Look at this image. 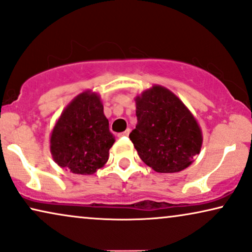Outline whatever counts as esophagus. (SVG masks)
Instances as JSON below:
<instances>
[{
  "mask_svg": "<svg viewBox=\"0 0 252 252\" xmlns=\"http://www.w3.org/2000/svg\"><path fill=\"white\" fill-rule=\"evenodd\" d=\"M129 133H130V129H126V131H123V132L120 133V137H128Z\"/></svg>",
  "mask_w": 252,
  "mask_h": 252,
  "instance_id": "obj_1",
  "label": "esophagus"
}]
</instances>
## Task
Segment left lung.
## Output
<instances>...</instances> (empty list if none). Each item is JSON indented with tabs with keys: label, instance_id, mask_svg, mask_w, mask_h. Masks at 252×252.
<instances>
[{
	"label": "left lung",
	"instance_id": "left-lung-1",
	"mask_svg": "<svg viewBox=\"0 0 252 252\" xmlns=\"http://www.w3.org/2000/svg\"><path fill=\"white\" fill-rule=\"evenodd\" d=\"M136 129L130 140L138 156L158 173H177L189 167L202 147V131L190 110L162 86L136 98Z\"/></svg>",
	"mask_w": 252,
	"mask_h": 252
}]
</instances>
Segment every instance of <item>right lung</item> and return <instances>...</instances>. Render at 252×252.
<instances>
[{"label":"right lung","mask_w":252,"mask_h":252,"mask_svg":"<svg viewBox=\"0 0 252 252\" xmlns=\"http://www.w3.org/2000/svg\"><path fill=\"white\" fill-rule=\"evenodd\" d=\"M115 137L98 94L83 92L63 110L50 137V152L62 168L91 175L108 160Z\"/></svg>","instance_id":"add662e5"}]
</instances>
